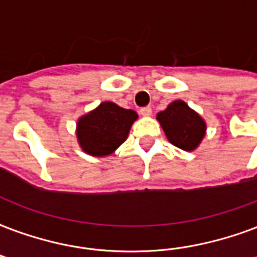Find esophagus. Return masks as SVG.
<instances>
[{"label": "esophagus", "mask_w": 257, "mask_h": 257, "mask_svg": "<svg viewBox=\"0 0 257 257\" xmlns=\"http://www.w3.org/2000/svg\"><path fill=\"white\" fill-rule=\"evenodd\" d=\"M140 114L144 115V117H150L152 114V109L150 106H146V107H142L140 109Z\"/></svg>", "instance_id": "34e87169"}]
</instances>
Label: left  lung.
I'll list each match as a JSON object with an SVG mask.
<instances>
[{
    "label": "left lung",
    "mask_w": 257,
    "mask_h": 257,
    "mask_svg": "<svg viewBox=\"0 0 257 257\" xmlns=\"http://www.w3.org/2000/svg\"><path fill=\"white\" fill-rule=\"evenodd\" d=\"M156 118L162 125L168 142L183 151H194L206 133V122L181 99L174 101Z\"/></svg>",
    "instance_id": "1"
}]
</instances>
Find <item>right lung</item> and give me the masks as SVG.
<instances>
[{
    "label": "right lung",
    "mask_w": 257,
    "mask_h": 257,
    "mask_svg": "<svg viewBox=\"0 0 257 257\" xmlns=\"http://www.w3.org/2000/svg\"><path fill=\"white\" fill-rule=\"evenodd\" d=\"M137 113L113 102H102L82 115L76 124L78 143L86 154L102 158L113 154L126 140Z\"/></svg>",
    "instance_id": "add662e5"
}]
</instances>
